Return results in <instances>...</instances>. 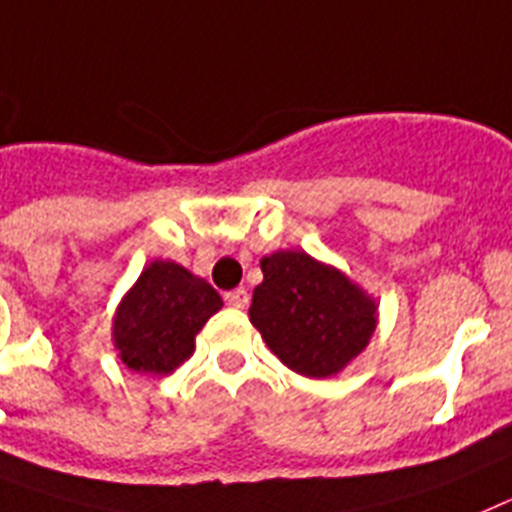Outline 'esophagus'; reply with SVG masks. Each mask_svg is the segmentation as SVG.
Returning <instances> with one entry per match:
<instances>
[{
  "instance_id": "1",
  "label": "esophagus",
  "mask_w": 512,
  "mask_h": 512,
  "mask_svg": "<svg viewBox=\"0 0 512 512\" xmlns=\"http://www.w3.org/2000/svg\"><path fill=\"white\" fill-rule=\"evenodd\" d=\"M224 301L231 306V309H244V306L250 304V293L244 291V288H234V291L226 293Z\"/></svg>"
}]
</instances>
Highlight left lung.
Instances as JSON below:
<instances>
[{"label":"left lung","mask_w":512,"mask_h":512,"mask_svg":"<svg viewBox=\"0 0 512 512\" xmlns=\"http://www.w3.org/2000/svg\"><path fill=\"white\" fill-rule=\"evenodd\" d=\"M250 322L283 366L306 379H330L368 348L379 304L335 265L304 250H278L260 260Z\"/></svg>","instance_id":"obj_1"}]
</instances>
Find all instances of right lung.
<instances>
[{"instance_id":"right-lung-1","label":"right lung","mask_w":512,"mask_h":512,"mask_svg":"<svg viewBox=\"0 0 512 512\" xmlns=\"http://www.w3.org/2000/svg\"><path fill=\"white\" fill-rule=\"evenodd\" d=\"M224 306L216 288L172 260L141 270L113 317V345L123 366L167 376L188 361L195 335Z\"/></svg>"}]
</instances>
